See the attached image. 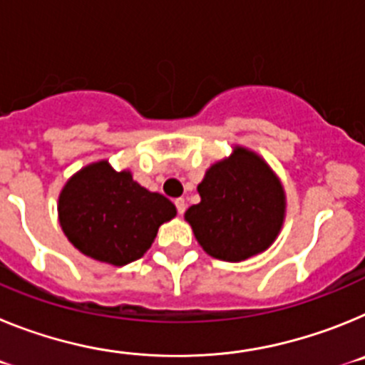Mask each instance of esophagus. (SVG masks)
<instances>
[{
	"instance_id": "1",
	"label": "esophagus",
	"mask_w": 365,
	"mask_h": 365,
	"mask_svg": "<svg viewBox=\"0 0 365 365\" xmlns=\"http://www.w3.org/2000/svg\"><path fill=\"white\" fill-rule=\"evenodd\" d=\"M175 208H177V212H179L180 215L185 214V210H186V201L182 197H179V199H175Z\"/></svg>"
}]
</instances>
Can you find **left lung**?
Wrapping results in <instances>:
<instances>
[{
  "label": "left lung",
  "instance_id": "1",
  "mask_svg": "<svg viewBox=\"0 0 365 365\" xmlns=\"http://www.w3.org/2000/svg\"><path fill=\"white\" fill-rule=\"evenodd\" d=\"M199 205L186 221L199 245L215 259L243 261L276 240L285 215V195L270 168L252 151L237 148L206 172Z\"/></svg>",
  "mask_w": 365,
  "mask_h": 365
}]
</instances>
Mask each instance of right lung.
Returning a JSON list of instances; mask_svg holds the SVG:
<instances>
[{"instance_id":"add662e5","label":"right lung","mask_w":365,"mask_h":365,"mask_svg":"<svg viewBox=\"0 0 365 365\" xmlns=\"http://www.w3.org/2000/svg\"><path fill=\"white\" fill-rule=\"evenodd\" d=\"M60 225L80 252L115 267L143 257L175 206L148 192L130 172H115L106 160L80 170L58 201Z\"/></svg>"}]
</instances>
